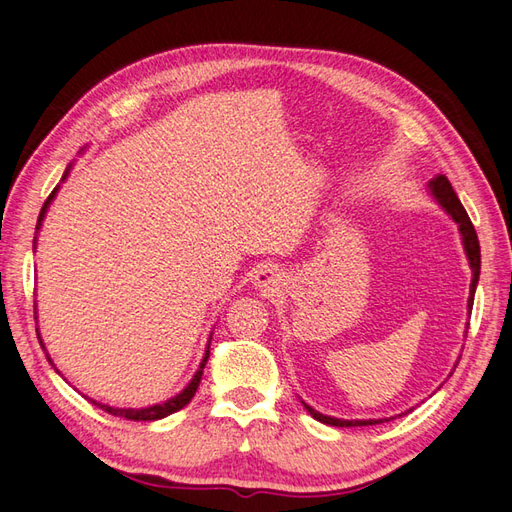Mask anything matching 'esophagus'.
<instances>
[{"label": "esophagus", "mask_w": 512, "mask_h": 512, "mask_svg": "<svg viewBox=\"0 0 512 512\" xmlns=\"http://www.w3.org/2000/svg\"><path fill=\"white\" fill-rule=\"evenodd\" d=\"M283 281H285V279H283V272H281L277 266H272V264L261 266V268L255 272V279H253L255 288H259L264 294H275V292H279Z\"/></svg>", "instance_id": "esophagus-1"}]
</instances>
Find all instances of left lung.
I'll return each mask as SVG.
<instances>
[{"label": "left lung", "instance_id": "obj_1", "mask_svg": "<svg viewBox=\"0 0 512 512\" xmlns=\"http://www.w3.org/2000/svg\"><path fill=\"white\" fill-rule=\"evenodd\" d=\"M427 189H430L432 198L441 205V209L447 213V216L458 224V233H460V240H462V248H465V255L469 259V268H471V285H469V301H467V310L471 314V307H473V296H475V288H478V281H480V242H478V235H475L473 224L467 216L465 207H462V202L458 200L454 187L447 181V176L438 174L434 176L430 183H427ZM303 408L312 414V417L320 423H327V425H334V427H362V425H377V423H384L388 419H336V417H327V414H320L318 410H314L312 406H307L305 401Z\"/></svg>", "mask_w": 512, "mask_h": 512}]
</instances>
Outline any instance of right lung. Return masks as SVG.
Instances as JSON below:
<instances>
[{
    "instance_id": "add662e5",
    "label": "right lung",
    "mask_w": 512,
    "mask_h": 512,
    "mask_svg": "<svg viewBox=\"0 0 512 512\" xmlns=\"http://www.w3.org/2000/svg\"><path fill=\"white\" fill-rule=\"evenodd\" d=\"M71 165H74V163H69V165H67V170H65V174H63V178H61V183H65V181H67V176H69V172H71ZM58 189H61V185H56V187H54V192H52L50 196H47V200L43 202V209H41V213H39V220H37V233H39V231H41V227H43L45 213H47V209H50L52 200L56 198ZM34 246H37V235H34ZM34 310H37V305H34ZM34 316H37V312H34ZM211 334H213V331H211ZM37 336H39V340H41L39 329H37ZM41 347H43V351H45V344H43V340H41ZM209 347H211V336H209V342H207L205 355H202V360H200L198 371H196V373H194V377H192V382H189L181 392H178V395L170 397L168 401H163V403H154V406H148V408H113V406H109V403H100V401L89 399V397H87V399L93 403V406H98L100 410L113 414V417H122V419H128V421H159V419L170 417V414H174V412H178L181 408H185L187 403L192 401V397L196 395L198 384H200V379H202V368H205V364H207V360H209ZM45 355H47V362H50V364L54 366V362H52V358H50V353H45ZM54 371H56L58 375H61V371H58L56 366H54Z\"/></svg>"
}]
</instances>
